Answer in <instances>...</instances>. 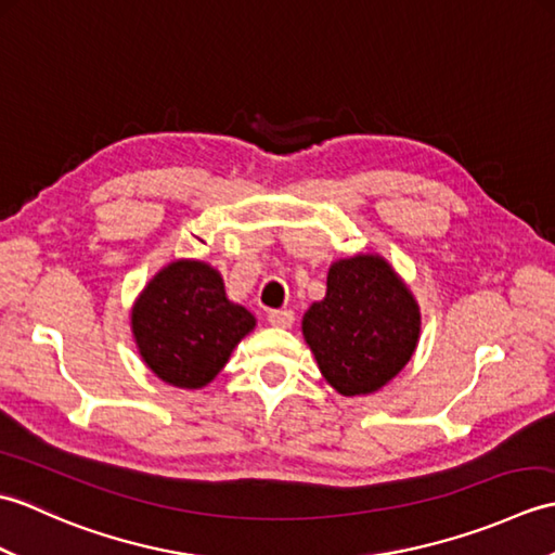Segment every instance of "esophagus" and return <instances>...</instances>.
<instances>
[{
    "label": "esophagus",
    "mask_w": 555,
    "mask_h": 555,
    "mask_svg": "<svg viewBox=\"0 0 555 555\" xmlns=\"http://www.w3.org/2000/svg\"><path fill=\"white\" fill-rule=\"evenodd\" d=\"M267 322L279 328H291L293 322H296V314H293V310H271L267 314Z\"/></svg>",
    "instance_id": "1"
}]
</instances>
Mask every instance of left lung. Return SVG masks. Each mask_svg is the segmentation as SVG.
Segmentation results:
<instances>
[{
    "label": "left lung",
    "instance_id": "obj_1",
    "mask_svg": "<svg viewBox=\"0 0 555 555\" xmlns=\"http://www.w3.org/2000/svg\"><path fill=\"white\" fill-rule=\"evenodd\" d=\"M420 324L417 302L391 264L356 255L328 269L326 296L305 312L302 336L340 396H367L405 367Z\"/></svg>",
    "mask_w": 555,
    "mask_h": 555
}]
</instances>
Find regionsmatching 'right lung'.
<instances>
[{"label":"right lung","instance_id":"obj_1","mask_svg":"<svg viewBox=\"0 0 555 555\" xmlns=\"http://www.w3.org/2000/svg\"><path fill=\"white\" fill-rule=\"evenodd\" d=\"M131 326L140 358L162 382L203 388L253 332L255 317L227 298L215 267L176 259L138 296Z\"/></svg>","mask_w":555,"mask_h":555}]
</instances>
